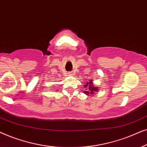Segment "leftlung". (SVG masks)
Here are the masks:
<instances>
[{"label":"left lung","mask_w":147,"mask_h":147,"mask_svg":"<svg viewBox=\"0 0 147 147\" xmlns=\"http://www.w3.org/2000/svg\"><path fill=\"white\" fill-rule=\"evenodd\" d=\"M84 87L86 89V91H84V93L87 95H89V96L90 95V97L95 95V92L99 91L98 87H95L93 84V80H89V81L86 82L85 85H84Z\"/></svg>","instance_id":"obj_1"}]
</instances>
